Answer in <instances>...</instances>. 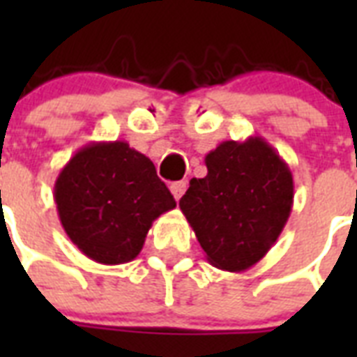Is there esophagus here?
I'll list each match as a JSON object with an SVG mask.
<instances>
[{
	"instance_id": "esophagus-1",
	"label": "esophagus",
	"mask_w": 357,
	"mask_h": 357,
	"mask_svg": "<svg viewBox=\"0 0 357 357\" xmlns=\"http://www.w3.org/2000/svg\"><path fill=\"white\" fill-rule=\"evenodd\" d=\"M185 190H187V183L185 181H176V183L170 185V192H172L176 200H179L185 195Z\"/></svg>"
}]
</instances>
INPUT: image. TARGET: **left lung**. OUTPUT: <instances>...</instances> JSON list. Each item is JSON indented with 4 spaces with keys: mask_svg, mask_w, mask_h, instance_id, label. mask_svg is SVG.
Returning a JSON list of instances; mask_svg holds the SVG:
<instances>
[{
    "mask_svg": "<svg viewBox=\"0 0 357 357\" xmlns=\"http://www.w3.org/2000/svg\"><path fill=\"white\" fill-rule=\"evenodd\" d=\"M207 176L190 179L179 209L207 261L243 272L266 255L293 209V174L261 137L224 140L206 155Z\"/></svg>",
    "mask_w": 357,
    "mask_h": 357,
    "instance_id": "8db88e82",
    "label": "left lung"
}]
</instances>
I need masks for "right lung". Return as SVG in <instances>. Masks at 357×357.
Masks as SVG:
<instances>
[{"label": "right lung", "mask_w": 357, "mask_h": 357, "mask_svg": "<svg viewBox=\"0 0 357 357\" xmlns=\"http://www.w3.org/2000/svg\"><path fill=\"white\" fill-rule=\"evenodd\" d=\"M53 196L70 241L102 265L133 261L153 220L176 207L153 162L123 140L75 151L59 172Z\"/></svg>", "instance_id": "obj_1"}]
</instances>
